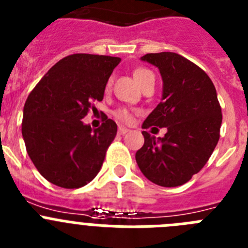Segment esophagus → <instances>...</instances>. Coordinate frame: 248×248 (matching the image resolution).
Wrapping results in <instances>:
<instances>
[{
  "instance_id": "34e87169",
  "label": "esophagus",
  "mask_w": 248,
  "mask_h": 248,
  "mask_svg": "<svg viewBox=\"0 0 248 248\" xmlns=\"http://www.w3.org/2000/svg\"><path fill=\"white\" fill-rule=\"evenodd\" d=\"M128 131H130V130H128V128H126V127H124V126L118 127V133H120V135H126Z\"/></svg>"
}]
</instances>
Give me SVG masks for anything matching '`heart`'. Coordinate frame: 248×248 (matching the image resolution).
<instances>
[{"mask_svg": "<svg viewBox=\"0 0 248 248\" xmlns=\"http://www.w3.org/2000/svg\"><path fill=\"white\" fill-rule=\"evenodd\" d=\"M151 75H152V72L148 70H146V68H137V70L133 72V77H135L136 82L139 83L140 86L145 82L146 78H147L148 76H151ZM115 115L118 120H121V121H124V122H130L131 120H132V115H131V112L126 108L117 109V111L115 112Z\"/></svg>", "mask_w": 248, "mask_h": 248, "instance_id": "b5f03b06", "label": "heart"}]
</instances>
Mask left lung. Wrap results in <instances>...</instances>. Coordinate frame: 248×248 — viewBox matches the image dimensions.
I'll list each match as a JSON object with an SVG mask.
<instances>
[{"label": "left lung", "mask_w": 248, "mask_h": 248, "mask_svg": "<svg viewBox=\"0 0 248 248\" xmlns=\"http://www.w3.org/2000/svg\"><path fill=\"white\" fill-rule=\"evenodd\" d=\"M141 60L160 70L163 82L161 102L142 128L166 127L167 132L156 139L143 131L136 162L151 182L181 186L201 171L218 142L222 113L216 88L207 73L178 53H147Z\"/></svg>", "instance_id": "8db88e82"}]
</instances>
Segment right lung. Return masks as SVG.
<instances>
[{
    "instance_id": "right-lung-1",
    "label": "right lung",
    "mask_w": 248,
    "mask_h": 248,
    "mask_svg": "<svg viewBox=\"0 0 248 248\" xmlns=\"http://www.w3.org/2000/svg\"><path fill=\"white\" fill-rule=\"evenodd\" d=\"M120 57L76 53L60 60L32 90L23 107L22 137L41 175L56 186L78 188L101 170L117 133L111 118L98 128L81 120L103 100Z\"/></svg>"
}]
</instances>
